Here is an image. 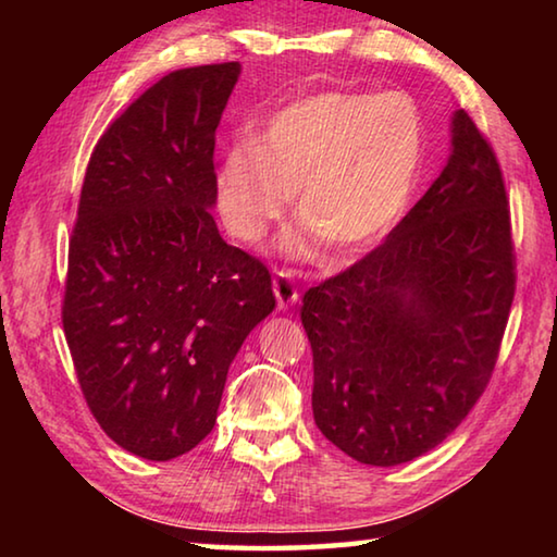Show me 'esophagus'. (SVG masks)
<instances>
[{
    "label": "esophagus",
    "mask_w": 557,
    "mask_h": 557,
    "mask_svg": "<svg viewBox=\"0 0 557 557\" xmlns=\"http://www.w3.org/2000/svg\"><path fill=\"white\" fill-rule=\"evenodd\" d=\"M272 292H275L280 309H289L299 299V289L289 280L287 272H277L275 280H272Z\"/></svg>",
    "instance_id": "esophagus-1"
}]
</instances>
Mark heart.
Masks as SVG:
<instances>
[{
    "label": "heart",
    "mask_w": 557,
    "mask_h": 557,
    "mask_svg": "<svg viewBox=\"0 0 557 557\" xmlns=\"http://www.w3.org/2000/svg\"><path fill=\"white\" fill-rule=\"evenodd\" d=\"M428 132L405 92L322 90L240 137L215 172V209L235 240L256 245L289 211L334 258L373 248L403 219L425 164Z\"/></svg>",
    "instance_id": "b5f03b06"
}]
</instances>
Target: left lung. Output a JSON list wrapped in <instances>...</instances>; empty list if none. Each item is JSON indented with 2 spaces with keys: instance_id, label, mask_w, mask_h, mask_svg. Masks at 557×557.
Listing matches in <instances>:
<instances>
[{
  "instance_id": "1",
  "label": "left lung",
  "mask_w": 557,
  "mask_h": 557,
  "mask_svg": "<svg viewBox=\"0 0 557 557\" xmlns=\"http://www.w3.org/2000/svg\"><path fill=\"white\" fill-rule=\"evenodd\" d=\"M513 292L502 166L457 110L447 166L425 196L379 248L301 299L322 435L373 467L437 447L492 381Z\"/></svg>"
}]
</instances>
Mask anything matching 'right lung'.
I'll return each mask as SVG.
<instances>
[{"instance_id": "1", "label": "right lung", "mask_w": 557, "mask_h": 557, "mask_svg": "<svg viewBox=\"0 0 557 557\" xmlns=\"http://www.w3.org/2000/svg\"><path fill=\"white\" fill-rule=\"evenodd\" d=\"M240 63L166 73L102 132L69 243L63 332L106 435L166 461L209 435L228 366L275 309L211 215L215 127Z\"/></svg>"}]
</instances>
